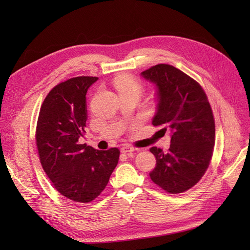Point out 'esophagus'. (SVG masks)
Returning <instances> with one entry per match:
<instances>
[{"label": "esophagus", "instance_id": "1", "mask_svg": "<svg viewBox=\"0 0 250 250\" xmlns=\"http://www.w3.org/2000/svg\"><path fill=\"white\" fill-rule=\"evenodd\" d=\"M135 150H137L136 148H134V147H131V146H129V145H125V146H122V147H121V152H122V153L133 152V151H135Z\"/></svg>", "mask_w": 250, "mask_h": 250}]
</instances>
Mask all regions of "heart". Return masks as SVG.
<instances>
[{
	"instance_id": "heart-1",
	"label": "heart",
	"mask_w": 250,
	"mask_h": 250,
	"mask_svg": "<svg viewBox=\"0 0 250 250\" xmlns=\"http://www.w3.org/2000/svg\"><path fill=\"white\" fill-rule=\"evenodd\" d=\"M114 86L117 89L118 93H124L128 91L140 92L141 87L136 81L128 75H120L114 79Z\"/></svg>"
}]
</instances>
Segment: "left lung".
Segmentation results:
<instances>
[{"label": "left lung", "instance_id": "1", "mask_svg": "<svg viewBox=\"0 0 250 250\" xmlns=\"http://www.w3.org/2000/svg\"><path fill=\"white\" fill-rule=\"evenodd\" d=\"M141 76L155 84L152 125L171 133L167 152L150 148L157 160L150 178L169 193L185 192L203 176L213 156L215 121L208 100L194 79L172 65H155Z\"/></svg>", "mask_w": 250, "mask_h": 250}]
</instances>
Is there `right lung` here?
I'll return each mask as SVG.
<instances>
[{
    "instance_id": "right-lung-1",
    "label": "right lung",
    "mask_w": 250,
    "mask_h": 250,
    "mask_svg": "<svg viewBox=\"0 0 250 250\" xmlns=\"http://www.w3.org/2000/svg\"><path fill=\"white\" fill-rule=\"evenodd\" d=\"M98 77L81 76L57 84L44 100L36 126L40 160L55 188L81 203L105 189L119 160L118 148L98 150L79 144L87 121L86 94Z\"/></svg>"
}]
</instances>
